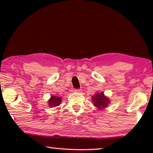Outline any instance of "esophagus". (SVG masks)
Segmentation results:
<instances>
[{
  "instance_id": "34e87169",
  "label": "esophagus",
  "mask_w": 153,
  "mask_h": 153,
  "mask_svg": "<svg viewBox=\"0 0 153 153\" xmlns=\"http://www.w3.org/2000/svg\"><path fill=\"white\" fill-rule=\"evenodd\" d=\"M74 91H75V92H76V93H80L81 91H82V90L81 89H75Z\"/></svg>"
}]
</instances>
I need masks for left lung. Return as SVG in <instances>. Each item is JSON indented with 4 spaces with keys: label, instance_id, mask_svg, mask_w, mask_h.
I'll return each mask as SVG.
<instances>
[{
    "label": "left lung",
    "instance_id": "1",
    "mask_svg": "<svg viewBox=\"0 0 153 153\" xmlns=\"http://www.w3.org/2000/svg\"><path fill=\"white\" fill-rule=\"evenodd\" d=\"M92 102L93 105L98 110H103L108 107L110 103V98L104 94V92L97 93L95 95L92 96Z\"/></svg>",
    "mask_w": 153,
    "mask_h": 153
}]
</instances>
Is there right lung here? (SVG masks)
Masks as SVG:
<instances>
[{"mask_svg": "<svg viewBox=\"0 0 153 153\" xmlns=\"http://www.w3.org/2000/svg\"><path fill=\"white\" fill-rule=\"evenodd\" d=\"M62 97L52 95L51 97V98L48 100V106H49L50 108H52V107L59 106L62 102Z\"/></svg>", "mask_w": 153, "mask_h": 153, "instance_id": "obj_1", "label": "right lung"}]
</instances>
